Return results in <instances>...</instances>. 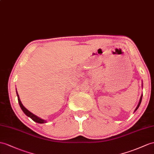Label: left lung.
<instances>
[{
    "mask_svg": "<svg viewBox=\"0 0 154 154\" xmlns=\"http://www.w3.org/2000/svg\"><path fill=\"white\" fill-rule=\"evenodd\" d=\"M142 95H141V97H140V101H139V103H138V106H137V108H136V109H135V110H134V112H135L138 108V107H139V106H140V103H141V101H142Z\"/></svg>",
    "mask_w": 154,
    "mask_h": 154,
    "instance_id": "1",
    "label": "left lung"
}]
</instances>
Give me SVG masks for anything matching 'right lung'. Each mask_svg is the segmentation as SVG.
<instances>
[{
    "mask_svg": "<svg viewBox=\"0 0 154 154\" xmlns=\"http://www.w3.org/2000/svg\"><path fill=\"white\" fill-rule=\"evenodd\" d=\"M16 93H17V95L18 103H19V104H20V107H21V110H23V112L25 114V115H27V116H28V117L31 118L34 122H36V123H46V121H45L44 119H42L40 118L39 117H38V116H36V115L33 114L32 113H31V112L29 111V110L27 109V108H26L23 105V104H22V103H21V100H20V97H19V95H18V93H17V91H16Z\"/></svg>",
    "mask_w": 154,
    "mask_h": 154,
    "instance_id": "obj_1",
    "label": "right lung"
}]
</instances>
